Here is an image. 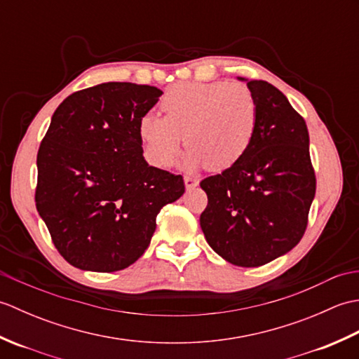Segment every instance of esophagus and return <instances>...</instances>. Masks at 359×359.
Returning a JSON list of instances; mask_svg holds the SVG:
<instances>
[{"mask_svg":"<svg viewBox=\"0 0 359 359\" xmlns=\"http://www.w3.org/2000/svg\"><path fill=\"white\" fill-rule=\"evenodd\" d=\"M184 182H185V188L187 189H193V188H196L197 185H199V180L191 177V175H185Z\"/></svg>","mask_w":359,"mask_h":359,"instance_id":"1","label":"esophagus"}]
</instances>
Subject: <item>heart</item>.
Returning a JSON list of instances; mask_svg holds the SVG:
<instances>
[{"label": "heart", "instance_id": "heart-1", "mask_svg": "<svg viewBox=\"0 0 359 359\" xmlns=\"http://www.w3.org/2000/svg\"><path fill=\"white\" fill-rule=\"evenodd\" d=\"M166 116L148 112L139 135L144 154L157 166H168L187 142L184 165H208L222 171L247 154L257 128V103L241 83H177L162 98Z\"/></svg>", "mask_w": 359, "mask_h": 359}]
</instances>
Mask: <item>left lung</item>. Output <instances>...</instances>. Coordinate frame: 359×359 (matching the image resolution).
Wrapping results in <instances>:
<instances>
[{
    "label": "left lung",
    "mask_w": 359,
    "mask_h": 359,
    "mask_svg": "<svg viewBox=\"0 0 359 359\" xmlns=\"http://www.w3.org/2000/svg\"><path fill=\"white\" fill-rule=\"evenodd\" d=\"M238 80L256 98L255 139L238 163L201 182L208 196L201 228L226 262L259 266L301 241L316 179L307 125L288 98L266 81Z\"/></svg>",
    "instance_id": "obj_1"
}]
</instances>
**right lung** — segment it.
Listing matches in <instances>:
<instances>
[{
  "label": "right lung",
  "instance_id": "right-lung-1",
  "mask_svg": "<svg viewBox=\"0 0 359 359\" xmlns=\"http://www.w3.org/2000/svg\"><path fill=\"white\" fill-rule=\"evenodd\" d=\"M163 93L108 81L65 98L36 156L35 202L67 262L118 271L148 248L156 219L185 193L182 175L149 166L140 118Z\"/></svg>",
  "mask_w": 359,
  "mask_h": 359
}]
</instances>
